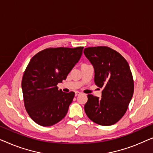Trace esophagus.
Segmentation results:
<instances>
[{"label": "esophagus", "mask_w": 153, "mask_h": 153, "mask_svg": "<svg viewBox=\"0 0 153 153\" xmlns=\"http://www.w3.org/2000/svg\"><path fill=\"white\" fill-rule=\"evenodd\" d=\"M80 94H81L80 92H79V91L75 92V96H78V95H80Z\"/></svg>", "instance_id": "34e87169"}]
</instances>
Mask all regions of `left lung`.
<instances>
[{"label": "left lung", "mask_w": 153, "mask_h": 153, "mask_svg": "<svg viewBox=\"0 0 153 153\" xmlns=\"http://www.w3.org/2000/svg\"><path fill=\"white\" fill-rule=\"evenodd\" d=\"M83 53L93 65L95 85L102 89L101 98L88 95L85 114L96 124L114 125L126 113L133 95L134 79L128 62L105 46L85 48Z\"/></svg>", "instance_id": "left-lung-1"}]
</instances>
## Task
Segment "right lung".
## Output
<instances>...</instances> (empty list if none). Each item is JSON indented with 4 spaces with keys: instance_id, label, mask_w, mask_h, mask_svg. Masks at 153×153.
Returning a JSON list of instances; mask_svg holds the SVG:
<instances>
[{
    "instance_id": "1",
    "label": "right lung",
    "mask_w": 153,
    "mask_h": 153,
    "mask_svg": "<svg viewBox=\"0 0 153 153\" xmlns=\"http://www.w3.org/2000/svg\"><path fill=\"white\" fill-rule=\"evenodd\" d=\"M83 47L47 48L31 58L23 75L24 102L29 116L41 126H51L66 116L75 93L58 90L80 59Z\"/></svg>"
}]
</instances>
